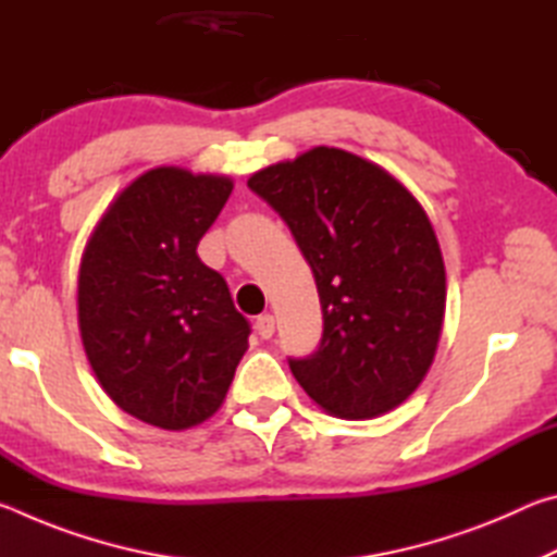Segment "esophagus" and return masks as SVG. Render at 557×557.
<instances>
[{
    "label": "esophagus",
    "instance_id": "34e87169",
    "mask_svg": "<svg viewBox=\"0 0 557 557\" xmlns=\"http://www.w3.org/2000/svg\"><path fill=\"white\" fill-rule=\"evenodd\" d=\"M256 332L260 334V338H270L275 334V317L272 314H260L256 319Z\"/></svg>",
    "mask_w": 557,
    "mask_h": 557
}]
</instances>
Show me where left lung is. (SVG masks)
<instances>
[{"label": "left lung", "instance_id": "1", "mask_svg": "<svg viewBox=\"0 0 557 557\" xmlns=\"http://www.w3.org/2000/svg\"><path fill=\"white\" fill-rule=\"evenodd\" d=\"M295 235L322 305V338L287 358L326 412L383 414L425 379L445 319V262L422 206L366 159L314 147L248 178Z\"/></svg>", "mask_w": 557, "mask_h": 557}]
</instances>
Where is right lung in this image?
I'll list each match as a JSON object with an SVG mask.
<instances>
[{
    "label": "right lung",
    "instance_id": "1",
    "mask_svg": "<svg viewBox=\"0 0 557 557\" xmlns=\"http://www.w3.org/2000/svg\"><path fill=\"white\" fill-rule=\"evenodd\" d=\"M231 191L228 176L149 169L110 203L83 252L88 361L110 398L154 428L211 418L248 348L250 322L196 252Z\"/></svg>",
    "mask_w": 557,
    "mask_h": 557
}]
</instances>
